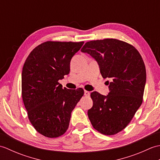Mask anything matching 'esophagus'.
<instances>
[{
	"label": "esophagus",
	"mask_w": 160,
	"mask_h": 160,
	"mask_svg": "<svg viewBox=\"0 0 160 160\" xmlns=\"http://www.w3.org/2000/svg\"><path fill=\"white\" fill-rule=\"evenodd\" d=\"M84 96L87 97H89L90 96V92L88 91H84Z\"/></svg>",
	"instance_id": "34e87169"
}]
</instances>
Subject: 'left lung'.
Wrapping results in <instances>:
<instances>
[{"instance_id":"1","label":"left lung","mask_w":160,"mask_h":160,"mask_svg":"<svg viewBox=\"0 0 160 160\" xmlns=\"http://www.w3.org/2000/svg\"><path fill=\"white\" fill-rule=\"evenodd\" d=\"M81 52L93 58L102 76L111 79L107 96L91 93L89 120L101 133L116 134L129 124L142 103L147 78L144 61L133 46L113 38L87 42Z\"/></svg>"}]
</instances>
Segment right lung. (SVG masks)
<instances>
[{"label":"right lung","mask_w":160,"mask_h":160,"mask_svg":"<svg viewBox=\"0 0 160 160\" xmlns=\"http://www.w3.org/2000/svg\"><path fill=\"white\" fill-rule=\"evenodd\" d=\"M84 42L47 41L29 53L22 71V97L29 120L39 133L58 138L69 127L71 114L84 95L58 82L69 73L72 57Z\"/></svg>","instance_id":"add662e5"}]
</instances>
